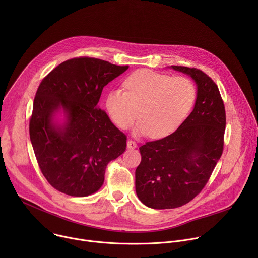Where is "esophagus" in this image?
<instances>
[{"label":"esophagus","mask_w":258,"mask_h":258,"mask_svg":"<svg viewBox=\"0 0 258 258\" xmlns=\"http://www.w3.org/2000/svg\"><path fill=\"white\" fill-rule=\"evenodd\" d=\"M126 145H127V148H128V149H135V148H137V143H136L135 141H133V140H128Z\"/></svg>","instance_id":"34e87169"}]
</instances>
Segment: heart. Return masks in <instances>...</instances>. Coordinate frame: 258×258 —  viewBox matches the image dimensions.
<instances>
[{
  "instance_id": "b5f03b06",
  "label": "heart",
  "mask_w": 258,
  "mask_h": 258,
  "mask_svg": "<svg viewBox=\"0 0 258 258\" xmlns=\"http://www.w3.org/2000/svg\"><path fill=\"white\" fill-rule=\"evenodd\" d=\"M123 89L110 90L105 98L109 118L120 130L130 128L138 117L136 132L163 138L174 132L188 116L196 99L191 80L137 70L124 80Z\"/></svg>"
}]
</instances>
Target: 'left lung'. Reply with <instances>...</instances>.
<instances>
[{
    "label": "left lung",
    "mask_w": 258,
    "mask_h": 258,
    "mask_svg": "<svg viewBox=\"0 0 258 258\" xmlns=\"http://www.w3.org/2000/svg\"><path fill=\"white\" fill-rule=\"evenodd\" d=\"M197 85L191 114L179 127L160 140L140 147L136 169L139 199L154 209L180 207L205 187L224 150L226 110L216 84L198 68L171 65Z\"/></svg>",
    "instance_id": "left-lung-1"
}]
</instances>
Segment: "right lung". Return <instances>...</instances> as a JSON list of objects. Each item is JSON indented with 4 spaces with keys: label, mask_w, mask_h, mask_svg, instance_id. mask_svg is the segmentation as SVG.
Instances as JSON below:
<instances>
[{
    "label": "right lung",
    "mask_w": 258,
    "mask_h": 258,
    "mask_svg": "<svg viewBox=\"0 0 258 258\" xmlns=\"http://www.w3.org/2000/svg\"><path fill=\"white\" fill-rule=\"evenodd\" d=\"M127 68L78 57L59 64L40 84L29 136L39 167L57 191L76 197L97 192L107 164L125 151L126 136L110 121L98 102L103 88ZM60 107L68 120L58 127L52 116Z\"/></svg>",
    "instance_id": "add662e5"
}]
</instances>
